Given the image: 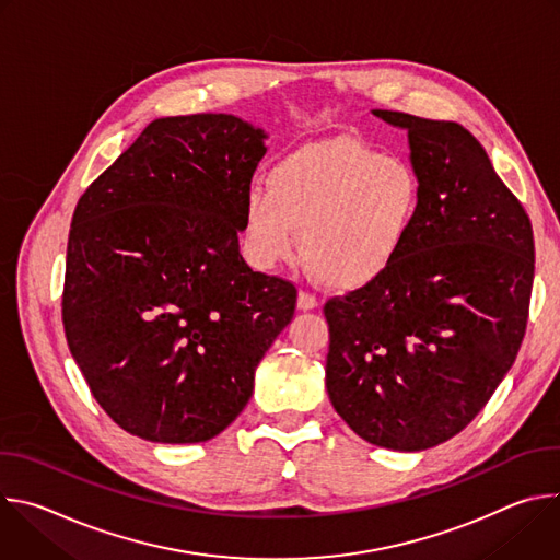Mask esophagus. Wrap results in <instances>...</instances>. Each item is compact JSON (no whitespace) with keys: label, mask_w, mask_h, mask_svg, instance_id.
Segmentation results:
<instances>
[{"label":"esophagus","mask_w":560,"mask_h":560,"mask_svg":"<svg viewBox=\"0 0 560 560\" xmlns=\"http://www.w3.org/2000/svg\"><path fill=\"white\" fill-rule=\"evenodd\" d=\"M318 305V299L314 296V294H310V292H299V299H296V307L299 310H314Z\"/></svg>","instance_id":"1"}]
</instances>
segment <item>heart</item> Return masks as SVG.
<instances>
[{"mask_svg": "<svg viewBox=\"0 0 560 560\" xmlns=\"http://www.w3.org/2000/svg\"><path fill=\"white\" fill-rule=\"evenodd\" d=\"M423 199L419 173L401 156L332 137L290 152L268 175V192L246 199L253 261L272 270L296 257L332 288L378 279L406 250Z\"/></svg>", "mask_w": 560, "mask_h": 560, "instance_id": "heart-1", "label": "heart"}]
</instances>
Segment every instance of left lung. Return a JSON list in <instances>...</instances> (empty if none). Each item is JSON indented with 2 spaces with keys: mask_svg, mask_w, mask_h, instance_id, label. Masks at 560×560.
Instances as JSON below:
<instances>
[{
  "mask_svg": "<svg viewBox=\"0 0 560 560\" xmlns=\"http://www.w3.org/2000/svg\"><path fill=\"white\" fill-rule=\"evenodd\" d=\"M372 115L408 130L423 199L401 257L326 303V387L361 439L419 452L458 434L510 372L529 314L534 234L460 124Z\"/></svg>",
  "mask_w": 560,
  "mask_h": 560,
  "instance_id": "8db88e82",
  "label": "left lung"
}]
</instances>
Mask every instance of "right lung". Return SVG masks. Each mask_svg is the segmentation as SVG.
Segmentation results:
<instances>
[{
  "label": "right lung",
  "instance_id": "1",
  "mask_svg": "<svg viewBox=\"0 0 560 560\" xmlns=\"http://www.w3.org/2000/svg\"><path fill=\"white\" fill-rule=\"evenodd\" d=\"M266 132L234 115L154 119L79 197L61 318L104 412L152 443H201L250 401L296 288L238 253Z\"/></svg>",
  "mask_w": 560,
  "mask_h": 560
}]
</instances>
